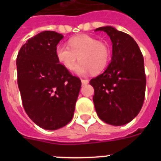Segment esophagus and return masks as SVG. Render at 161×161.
<instances>
[{
    "label": "esophagus",
    "mask_w": 161,
    "mask_h": 161,
    "mask_svg": "<svg viewBox=\"0 0 161 161\" xmlns=\"http://www.w3.org/2000/svg\"><path fill=\"white\" fill-rule=\"evenodd\" d=\"M81 83L82 85H87L89 83V80L88 79H82L81 80Z\"/></svg>",
    "instance_id": "obj_1"
}]
</instances>
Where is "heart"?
<instances>
[{"mask_svg":"<svg viewBox=\"0 0 161 161\" xmlns=\"http://www.w3.org/2000/svg\"><path fill=\"white\" fill-rule=\"evenodd\" d=\"M55 54L59 63L67 69H72L79 59V63L75 67L78 74L102 72L110 60L109 47L89 35L72 38L68 41V47L59 44Z\"/></svg>","mask_w":161,"mask_h":161,"instance_id":"b5f03b06","label":"heart"}]
</instances>
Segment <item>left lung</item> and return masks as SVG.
Masks as SVG:
<instances>
[{
	"label": "left lung",
	"instance_id": "8db88e82",
	"mask_svg": "<svg viewBox=\"0 0 161 161\" xmlns=\"http://www.w3.org/2000/svg\"><path fill=\"white\" fill-rule=\"evenodd\" d=\"M106 32L112 45V60L106 71L90 80L98 117L114 126H122L139 113L145 97L146 75L143 54L129 35L112 26L97 28Z\"/></svg>",
	"mask_w": 161,
	"mask_h": 161
}]
</instances>
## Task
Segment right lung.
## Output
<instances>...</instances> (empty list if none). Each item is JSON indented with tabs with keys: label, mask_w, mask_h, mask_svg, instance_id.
<instances>
[{
	"label": "right lung",
	"mask_w": 161,
	"mask_h": 161,
	"mask_svg": "<svg viewBox=\"0 0 161 161\" xmlns=\"http://www.w3.org/2000/svg\"><path fill=\"white\" fill-rule=\"evenodd\" d=\"M63 37L55 31H42L28 39L17 57L24 109L46 130H57L72 120L81 86L80 78L72 76L56 57V46Z\"/></svg>",
	"instance_id": "1"
}]
</instances>
